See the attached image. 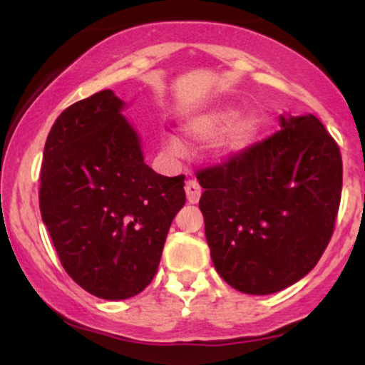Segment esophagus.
<instances>
[{
	"mask_svg": "<svg viewBox=\"0 0 365 365\" xmlns=\"http://www.w3.org/2000/svg\"><path fill=\"white\" fill-rule=\"evenodd\" d=\"M185 194H187V200L190 204H197L200 199V187L195 180H188L185 183Z\"/></svg>",
	"mask_w": 365,
	"mask_h": 365,
	"instance_id": "obj_1",
	"label": "esophagus"
}]
</instances>
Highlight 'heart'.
<instances>
[{
  "label": "heart",
  "instance_id": "heart-1",
  "mask_svg": "<svg viewBox=\"0 0 365 365\" xmlns=\"http://www.w3.org/2000/svg\"><path fill=\"white\" fill-rule=\"evenodd\" d=\"M259 118L255 115H242L237 106H216L194 115L182 125V135L188 144L200 145L216 139L212 145V159L232 161L240 158L257 140ZM171 149H178L177 140L170 142Z\"/></svg>",
  "mask_w": 365,
  "mask_h": 365
}]
</instances>
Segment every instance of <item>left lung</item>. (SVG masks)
I'll list each match as a JSON object with an SVG mask.
<instances>
[{"instance_id":"8db88e82","label":"left lung","mask_w":365,"mask_h":365,"mask_svg":"<svg viewBox=\"0 0 365 365\" xmlns=\"http://www.w3.org/2000/svg\"><path fill=\"white\" fill-rule=\"evenodd\" d=\"M282 130L200 171L199 207L217 274L247 295L302 279L333 235L341 154L314 115H279Z\"/></svg>"}]
</instances>
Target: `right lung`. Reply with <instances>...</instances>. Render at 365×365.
I'll list each match as a JSON object with an SVG mask.
<instances>
[{
  "instance_id": "add662e5",
  "label": "right lung",
  "mask_w": 365,
  "mask_h": 365,
  "mask_svg": "<svg viewBox=\"0 0 365 365\" xmlns=\"http://www.w3.org/2000/svg\"><path fill=\"white\" fill-rule=\"evenodd\" d=\"M111 89L58 116L46 139L39 207L66 273L86 292L125 300L153 282L183 175L144 163L142 140Z\"/></svg>"
}]
</instances>
